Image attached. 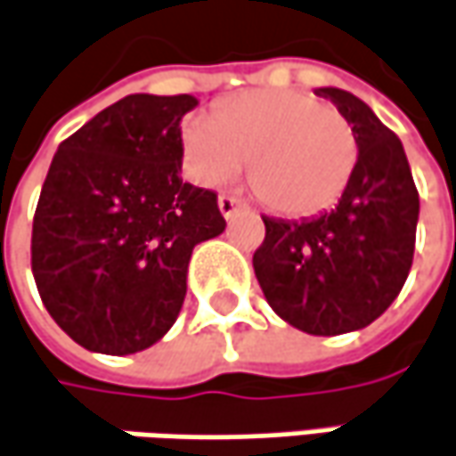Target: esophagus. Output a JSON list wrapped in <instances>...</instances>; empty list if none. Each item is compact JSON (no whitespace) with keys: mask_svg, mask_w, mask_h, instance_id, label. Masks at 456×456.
<instances>
[{"mask_svg":"<svg viewBox=\"0 0 456 456\" xmlns=\"http://www.w3.org/2000/svg\"><path fill=\"white\" fill-rule=\"evenodd\" d=\"M242 208H245L242 201H237V199H232V196H219V211H222V216H224V219L237 216Z\"/></svg>","mask_w":456,"mask_h":456,"instance_id":"obj_1","label":"esophagus"}]
</instances>
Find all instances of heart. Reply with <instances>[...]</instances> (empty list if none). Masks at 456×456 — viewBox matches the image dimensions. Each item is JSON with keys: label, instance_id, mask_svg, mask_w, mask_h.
Returning <instances> with one entry per match:
<instances>
[{"label": "heart", "instance_id": "heart-1", "mask_svg": "<svg viewBox=\"0 0 456 456\" xmlns=\"http://www.w3.org/2000/svg\"><path fill=\"white\" fill-rule=\"evenodd\" d=\"M181 140L199 183H224L248 166L263 199L288 216L331 207L357 166V134L345 114L301 91L240 94L216 119L191 114Z\"/></svg>", "mask_w": 456, "mask_h": 456}]
</instances>
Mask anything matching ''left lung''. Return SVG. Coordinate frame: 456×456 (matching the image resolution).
<instances>
[{
	"instance_id": "obj_1",
	"label": "left lung",
	"mask_w": 456,
	"mask_h": 456,
	"mask_svg": "<svg viewBox=\"0 0 456 456\" xmlns=\"http://www.w3.org/2000/svg\"><path fill=\"white\" fill-rule=\"evenodd\" d=\"M329 99L357 134V166L337 207L319 216L265 222L252 255L270 308L316 337L372 324L406 283L413 263L419 191L401 140L362 99L345 89L314 91Z\"/></svg>"
}]
</instances>
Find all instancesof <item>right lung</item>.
<instances>
[{
	"instance_id": "right-lung-1",
	"label": "right lung",
	"mask_w": 456,
	"mask_h": 456,
	"mask_svg": "<svg viewBox=\"0 0 456 456\" xmlns=\"http://www.w3.org/2000/svg\"><path fill=\"white\" fill-rule=\"evenodd\" d=\"M191 94H129L55 152L32 222L40 298L76 345L134 354L175 324L193 248L227 222L181 178Z\"/></svg>"
}]
</instances>
